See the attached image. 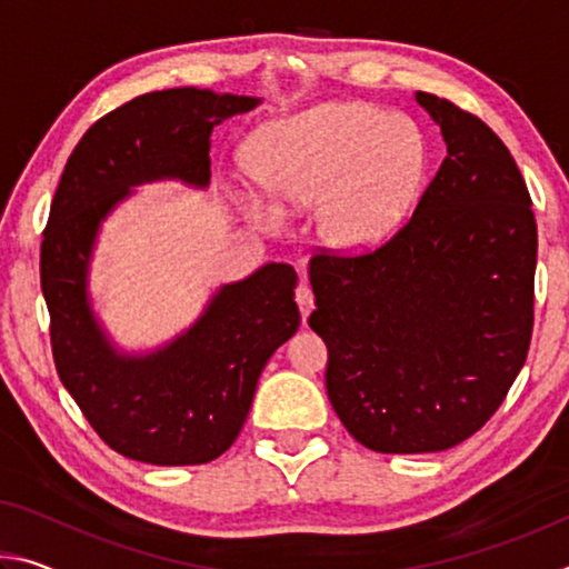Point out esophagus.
I'll return each mask as SVG.
<instances>
[{
    "label": "esophagus",
    "instance_id": "1",
    "mask_svg": "<svg viewBox=\"0 0 569 569\" xmlns=\"http://www.w3.org/2000/svg\"><path fill=\"white\" fill-rule=\"evenodd\" d=\"M296 303H298V308H301V316H303V321H306L308 313L313 311V303H316V296L311 291V286L301 283V286L296 288Z\"/></svg>",
    "mask_w": 569,
    "mask_h": 569
}]
</instances>
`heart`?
<instances>
[{"label":"heart","instance_id":"1","mask_svg":"<svg viewBox=\"0 0 569 569\" xmlns=\"http://www.w3.org/2000/svg\"><path fill=\"white\" fill-rule=\"evenodd\" d=\"M427 152L401 114L366 102H326L268 124L248 150V168L283 208L316 204V230L336 250H369L387 240L419 196ZM248 216L278 228L283 213L248 200Z\"/></svg>","mask_w":569,"mask_h":569}]
</instances>
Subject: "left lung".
<instances>
[{
    "label": "left lung",
    "mask_w": 569,
    "mask_h": 569,
    "mask_svg": "<svg viewBox=\"0 0 569 569\" xmlns=\"http://www.w3.org/2000/svg\"><path fill=\"white\" fill-rule=\"evenodd\" d=\"M447 158L387 243L311 258L308 326L329 349L326 391L349 435L381 455L445 451L505 401L535 323L537 223L495 130L429 92Z\"/></svg>",
    "instance_id": "8db88e82"
}]
</instances>
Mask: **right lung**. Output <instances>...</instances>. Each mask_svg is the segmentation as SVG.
Here are the masks:
<instances>
[{"label": "right lung", "instance_id": "obj_1", "mask_svg": "<svg viewBox=\"0 0 569 569\" xmlns=\"http://www.w3.org/2000/svg\"><path fill=\"white\" fill-rule=\"evenodd\" d=\"M256 104L196 88L140 94L82 134L54 190L40 248L54 366L90 427L128 459L158 467L218 459L243 429L266 361L301 323L288 263L220 288L188 333L150 356L114 351L88 303L100 220L146 180L206 188L213 124Z\"/></svg>", "mask_w": 569, "mask_h": 569}]
</instances>
